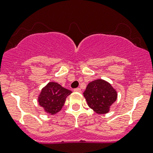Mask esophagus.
Returning a JSON list of instances; mask_svg holds the SVG:
<instances>
[{
	"label": "esophagus",
	"instance_id": "esophagus-1",
	"mask_svg": "<svg viewBox=\"0 0 153 153\" xmlns=\"http://www.w3.org/2000/svg\"><path fill=\"white\" fill-rule=\"evenodd\" d=\"M74 91H75V92H81V88H76V89H74Z\"/></svg>",
	"mask_w": 153,
	"mask_h": 153
}]
</instances>
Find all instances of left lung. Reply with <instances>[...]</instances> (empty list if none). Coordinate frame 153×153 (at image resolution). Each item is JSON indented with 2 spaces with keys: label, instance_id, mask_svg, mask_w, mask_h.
<instances>
[{
  "label": "left lung",
  "instance_id": "1",
  "mask_svg": "<svg viewBox=\"0 0 153 153\" xmlns=\"http://www.w3.org/2000/svg\"><path fill=\"white\" fill-rule=\"evenodd\" d=\"M83 94L88 106L98 114L108 113L118 97L115 89L103 79L89 82Z\"/></svg>",
  "mask_w": 153,
  "mask_h": 153
}]
</instances>
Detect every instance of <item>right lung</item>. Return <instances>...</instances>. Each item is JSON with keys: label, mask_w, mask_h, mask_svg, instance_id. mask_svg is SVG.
Returning a JSON list of instances; mask_svg holds the SVG:
<instances>
[{"label": "right lung", "mask_w": 153, "mask_h": 153, "mask_svg": "<svg viewBox=\"0 0 153 153\" xmlns=\"http://www.w3.org/2000/svg\"><path fill=\"white\" fill-rule=\"evenodd\" d=\"M72 91L66 89L56 82H49L41 89L38 95L39 105L44 109V112L55 115L61 110L68 95Z\"/></svg>", "instance_id": "right-lung-1"}]
</instances>
